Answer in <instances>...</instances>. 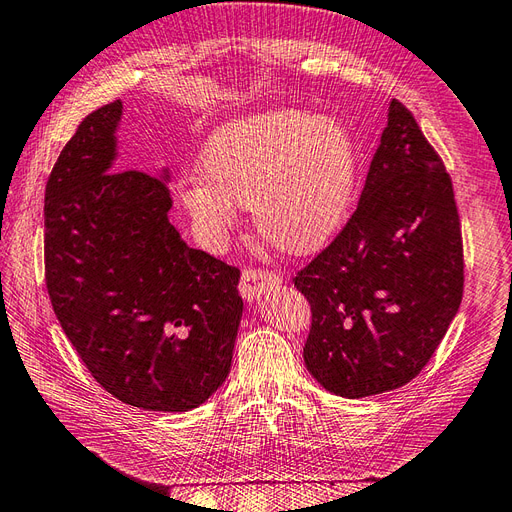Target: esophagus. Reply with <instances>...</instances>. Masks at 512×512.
<instances>
[{
	"label": "esophagus",
	"mask_w": 512,
	"mask_h": 512,
	"mask_svg": "<svg viewBox=\"0 0 512 512\" xmlns=\"http://www.w3.org/2000/svg\"><path fill=\"white\" fill-rule=\"evenodd\" d=\"M282 277L273 273V271H265V269H243L241 273V284H239V292L241 297L247 301H256L265 294L267 288L280 286Z\"/></svg>",
	"instance_id": "obj_1"
}]
</instances>
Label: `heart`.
I'll return each mask as SVG.
<instances>
[{
    "label": "heart",
    "instance_id": "obj_1",
    "mask_svg": "<svg viewBox=\"0 0 512 512\" xmlns=\"http://www.w3.org/2000/svg\"><path fill=\"white\" fill-rule=\"evenodd\" d=\"M200 177L181 203L209 245L252 209L260 237L280 252H316L342 228L356 185V147L344 123L273 111L224 123L200 153Z\"/></svg>",
    "mask_w": 512,
    "mask_h": 512
}]
</instances>
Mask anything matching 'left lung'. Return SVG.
Masks as SVG:
<instances>
[{"instance_id": "1", "label": "left lung", "mask_w": 512, "mask_h": 512, "mask_svg": "<svg viewBox=\"0 0 512 512\" xmlns=\"http://www.w3.org/2000/svg\"><path fill=\"white\" fill-rule=\"evenodd\" d=\"M312 305L305 367L361 399L399 389L440 346L463 297L453 183L408 108L393 100L359 207L294 277Z\"/></svg>"}]
</instances>
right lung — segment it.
<instances>
[{"label": "right lung", "instance_id": "obj_1", "mask_svg": "<svg viewBox=\"0 0 512 512\" xmlns=\"http://www.w3.org/2000/svg\"><path fill=\"white\" fill-rule=\"evenodd\" d=\"M123 104L89 113L44 192V277L89 374L153 412L198 408L226 380L243 314L239 269L168 222V170L113 168Z\"/></svg>", "mask_w": 512, "mask_h": 512}]
</instances>
